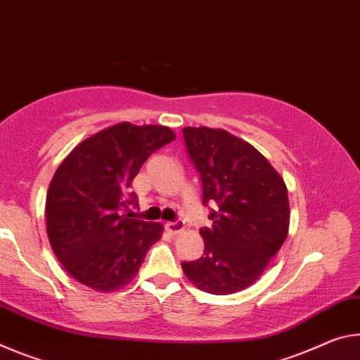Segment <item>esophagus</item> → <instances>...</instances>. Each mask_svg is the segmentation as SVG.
<instances>
[{
	"mask_svg": "<svg viewBox=\"0 0 360 360\" xmlns=\"http://www.w3.org/2000/svg\"><path fill=\"white\" fill-rule=\"evenodd\" d=\"M184 229H185V226H184V223H181V221H167L166 223V231L169 234H172V236L180 234L181 231H184Z\"/></svg>",
	"mask_w": 360,
	"mask_h": 360,
	"instance_id": "obj_1",
	"label": "esophagus"
}]
</instances>
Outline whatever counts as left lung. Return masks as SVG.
<instances>
[{
    "label": "left lung",
    "instance_id": "1",
    "mask_svg": "<svg viewBox=\"0 0 360 360\" xmlns=\"http://www.w3.org/2000/svg\"><path fill=\"white\" fill-rule=\"evenodd\" d=\"M201 174L204 204H217L201 229L204 255L184 262L186 279L212 295L240 292L260 279L290 225L285 181L249 141L225 129L184 127Z\"/></svg>",
    "mask_w": 360,
    "mask_h": 360
}]
</instances>
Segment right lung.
Masks as SVG:
<instances>
[{"instance_id":"right-lung-1","label":"right lung","mask_w":360,"mask_h":360,"mask_svg":"<svg viewBox=\"0 0 360 360\" xmlns=\"http://www.w3.org/2000/svg\"><path fill=\"white\" fill-rule=\"evenodd\" d=\"M174 139L167 126L117 122L82 140L57 167L46 198L47 238L82 285L97 292L126 287L161 239V223L129 219L121 210L135 201L129 188L143 162Z\"/></svg>"}]
</instances>
